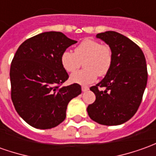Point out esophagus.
<instances>
[{
  "label": "esophagus",
  "mask_w": 156,
  "mask_h": 156,
  "mask_svg": "<svg viewBox=\"0 0 156 156\" xmlns=\"http://www.w3.org/2000/svg\"><path fill=\"white\" fill-rule=\"evenodd\" d=\"M87 90H89V88L87 86H82V91L83 92H85Z\"/></svg>",
  "instance_id": "esophagus-1"
}]
</instances>
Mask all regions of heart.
<instances>
[{"label":"heart","mask_w":156,"mask_h":156,"mask_svg":"<svg viewBox=\"0 0 156 156\" xmlns=\"http://www.w3.org/2000/svg\"><path fill=\"white\" fill-rule=\"evenodd\" d=\"M83 61L85 69L71 75L73 83L87 85L95 82L97 75L104 76L112 65V51L108 45L101 44L96 40L85 39L76 47L73 52L65 50L60 56V62L66 72L73 73Z\"/></svg>","instance_id":"1"}]
</instances>
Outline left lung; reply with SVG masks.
<instances>
[{"mask_svg": "<svg viewBox=\"0 0 156 156\" xmlns=\"http://www.w3.org/2000/svg\"><path fill=\"white\" fill-rule=\"evenodd\" d=\"M112 51V65L104 78L90 90L96 101L87 112L92 120L104 126H119L136 114L147 86L148 72L140 48L124 35L106 31L96 35ZM98 87H104L99 91Z\"/></svg>", "mask_w": 156, "mask_h": 156, "instance_id": "8db88e82", "label": "left lung"}]
</instances>
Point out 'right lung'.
Wrapping results in <instances>:
<instances>
[{
  "mask_svg": "<svg viewBox=\"0 0 156 156\" xmlns=\"http://www.w3.org/2000/svg\"><path fill=\"white\" fill-rule=\"evenodd\" d=\"M76 42L61 32L47 31L27 39L15 53L10 68L12 101L32 127L45 130L60 125L70 101L81 94L78 83L59 86L69 78L60 56Z\"/></svg>",
  "mask_w": 156,
  "mask_h": 156,
  "instance_id": "right-lung-1",
  "label": "right lung"
}]
</instances>
